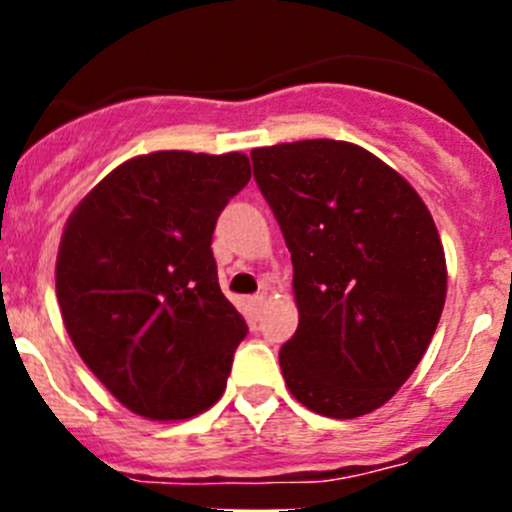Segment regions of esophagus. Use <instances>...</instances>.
Wrapping results in <instances>:
<instances>
[{"mask_svg":"<svg viewBox=\"0 0 512 512\" xmlns=\"http://www.w3.org/2000/svg\"><path fill=\"white\" fill-rule=\"evenodd\" d=\"M262 304H265V294H255V297H250V307L255 309V312L262 307Z\"/></svg>","mask_w":512,"mask_h":512,"instance_id":"esophagus-1","label":"esophagus"}]
</instances>
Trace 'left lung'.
<instances>
[{
  "label": "left lung",
  "mask_w": 512,
  "mask_h": 512,
  "mask_svg": "<svg viewBox=\"0 0 512 512\" xmlns=\"http://www.w3.org/2000/svg\"><path fill=\"white\" fill-rule=\"evenodd\" d=\"M250 156L292 252L289 394L319 416L371 414L414 374L441 319L436 223L409 180L356 143L312 138Z\"/></svg>",
  "instance_id": "obj_1"
}]
</instances>
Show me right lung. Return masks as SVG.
<instances>
[{
  "instance_id": "obj_1",
  "label": "right lung",
  "mask_w": 512,
  "mask_h": 512,
  "mask_svg": "<svg viewBox=\"0 0 512 512\" xmlns=\"http://www.w3.org/2000/svg\"><path fill=\"white\" fill-rule=\"evenodd\" d=\"M245 153L156 151L101 178L61 232L56 297L84 364L133 414L183 421L223 396L242 314L213 230L250 180Z\"/></svg>"
}]
</instances>
